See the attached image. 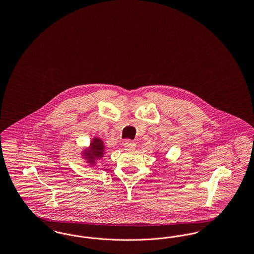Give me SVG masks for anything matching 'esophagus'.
<instances>
[{
	"label": "esophagus",
	"instance_id": "esophagus-1",
	"mask_svg": "<svg viewBox=\"0 0 254 254\" xmlns=\"http://www.w3.org/2000/svg\"><path fill=\"white\" fill-rule=\"evenodd\" d=\"M124 145H125L126 150H133L136 147V143L133 142L131 140H127Z\"/></svg>",
	"mask_w": 254,
	"mask_h": 254
}]
</instances>
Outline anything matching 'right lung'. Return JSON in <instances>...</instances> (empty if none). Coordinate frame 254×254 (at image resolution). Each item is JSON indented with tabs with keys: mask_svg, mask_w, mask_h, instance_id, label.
Masks as SVG:
<instances>
[{
	"mask_svg": "<svg viewBox=\"0 0 254 254\" xmlns=\"http://www.w3.org/2000/svg\"><path fill=\"white\" fill-rule=\"evenodd\" d=\"M105 152V145L103 144V141L99 138L92 139V142L90 144L89 148H85L83 155L86 159L87 163L91 166H94L96 163V160L103 157Z\"/></svg>",
	"mask_w": 254,
	"mask_h": 254,
	"instance_id": "add662e5",
	"label": "right lung"
}]
</instances>
